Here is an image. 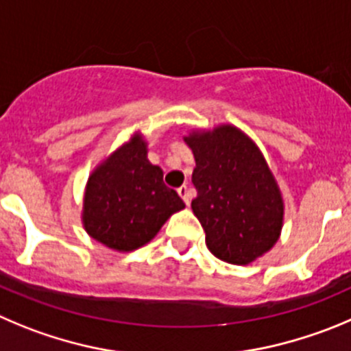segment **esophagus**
Listing matches in <instances>:
<instances>
[{
  "label": "esophagus",
  "instance_id": "34e87169",
  "mask_svg": "<svg viewBox=\"0 0 351 351\" xmlns=\"http://www.w3.org/2000/svg\"><path fill=\"white\" fill-rule=\"evenodd\" d=\"M178 194H180V197L183 199V202H185L186 206L191 204V197H192V189L191 186H186V185H182L178 189Z\"/></svg>",
  "mask_w": 351,
  "mask_h": 351
}]
</instances>
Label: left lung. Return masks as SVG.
Wrapping results in <instances>:
<instances>
[{"label":"left lung","instance_id":"1","mask_svg":"<svg viewBox=\"0 0 351 351\" xmlns=\"http://www.w3.org/2000/svg\"><path fill=\"white\" fill-rule=\"evenodd\" d=\"M185 142L195 157L192 211L208 250L227 263H251L271 250L284 218L282 195L260 149L228 124Z\"/></svg>","mask_w":351,"mask_h":351}]
</instances>
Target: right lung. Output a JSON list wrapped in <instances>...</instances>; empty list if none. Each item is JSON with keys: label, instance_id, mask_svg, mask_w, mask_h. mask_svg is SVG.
Listing matches in <instances>:
<instances>
[{"label": "right lung", "instance_id": "add662e5", "mask_svg": "<svg viewBox=\"0 0 351 351\" xmlns=\"http://www.w3.org/2000/svg\"><path fill=\"white\" fill-rule=\"evenodd\" d=\"M183 208L180 195L162 182V169L147 159V143L135 135L88 180L83 223L107 247L133 251Z\"/></svg>", "mask_w": 351, "mask_h": 351}]
</instances>
